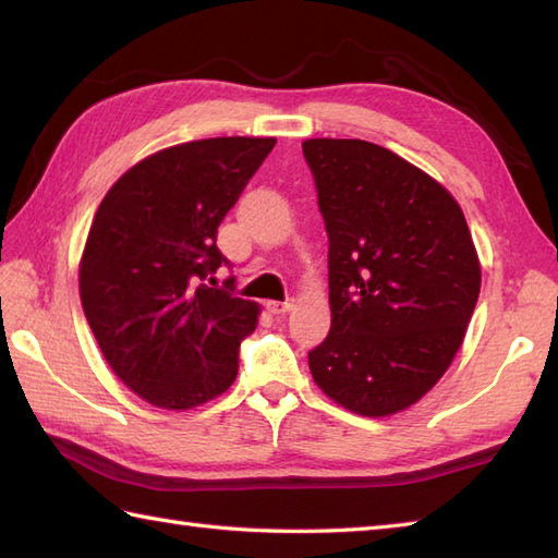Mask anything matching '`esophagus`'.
Wrapping results in <instances>:
<instances>
[{
  "mask_svg": "<svg viewBox=\"0 0 558 558\" xmlns=\"http://www.w3.org/2000/svg\"><path fill=\"white\" fill-rule=\"evenodd\" d=\"M292 302H266V310L272 314V316H286L288 312H292Z\"/></svg>",
  "mask_w": 558,
  "mask_h": 558,
  "instance_id": "obj_1",
  "label": "esophagus"
}]
</instances>
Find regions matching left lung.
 Returning a JSON list of instances; mask_svg holds the SVG:
<instances>
[{
    "mask_svg": "<svg viewBox=\"0 0 558 558\" xmlns=\"http://www.w3.org/2000/svg\"><path fill=\"white\" fill-rule=\"evenodd\" d=\"M328 232L330 333L310 352L316 386L362 417H388L438 384L482 286L453 194L360 138H306Z\"/></svg>",
    "mask_w": 558,
    "mask_h": 558,
    "instance_id": "8db88e82",
    "label": "left lung"
}]
</instances>
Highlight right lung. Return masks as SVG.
<instances>
[{
    "instance_id": "obj_1",
    "label": "right lung",
    "mask_w": 558,
    "mask_h": 558,
    "mask_svg": "<svg viewBox=\"0 0 558 558\" xmlns=\"http://www.w3.org/2000/svg\"><path fill=\"white\" fill-rule=\"evenodd\" d=\"M272 146L220 136L162 148L100 201L78 264L83 314L105 362L148 405L184 412L234 384L260 306L198 280L225 260L218 225Z\"/></svg>"
}]
</instances>
